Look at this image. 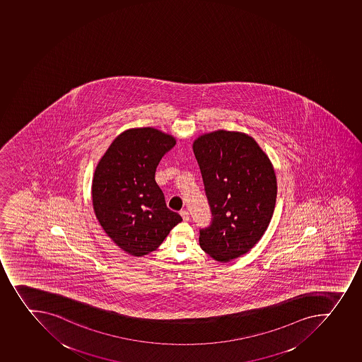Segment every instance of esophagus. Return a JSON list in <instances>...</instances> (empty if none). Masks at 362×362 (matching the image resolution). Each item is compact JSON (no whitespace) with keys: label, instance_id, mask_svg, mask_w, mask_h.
I'll use <instances>...</instances> for the list:
<instances>
[{"label":"esophagus","instance_id":"34e87169","mask_svg":"<svg viewBox=\"0 0 362 362\" xmlns=\"http://www.w3.org/2000/svg\"><path fill=\"white\" fill-rule=\"evenodd\" d=\"M180 215L182 217L183 221H189L190 219L189 211H187V210H181Z\"/></svg>","mask_w":362,"mask_h":362}]
</instances>
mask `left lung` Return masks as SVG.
Masks as SVG:
<instances>
[{
	"instance_id": "1",
	"label": "left lung",
	"mask_w": 362,
	"mask_h": 362,
	"mask_svg": "<svg viewBox=\"0 0 362 362\" xmlns=\"http://www.w3.org/2000/svg\"><path fill=\"white\" fill-rule=\"evenodd\" d=\"M192 150L202 174L211 223L199 246L221 262L247 253L267 230L276 202L271 160L253 138L219 130L197 138Z\"/></svg>"
}]
</instances>
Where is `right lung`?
<instances>
[{"mask_svg":"<svg viewBox=\"0 0 362 362\" xmlns=\"http://www.w3.org/2000/svg\"><path fill=\"white\" fill-rule=\"evenodd\" d=\"M175 139L153 127L124 131L95 170L91 196L95 215L118 247L143 257L159 247L182 218L167 208L156 185L160 160Z\"/></svg>","mask_w":362,"mask_h":362,"instance_id":"right-lung-1","label":"right lung"}]
</instances>
